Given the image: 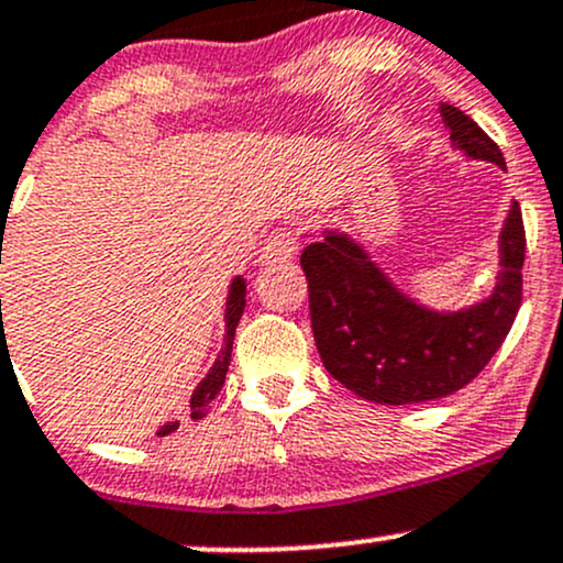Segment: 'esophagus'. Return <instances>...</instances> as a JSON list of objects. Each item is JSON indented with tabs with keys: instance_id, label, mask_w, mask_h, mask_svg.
Here are the masks:
<instances>
[{
	"instance_id": "34e87169",
	"label": "esophagus",
	"mask_w": 563,
	"mask_h": 563,
	"mask_svg": "<svg viewBox=\"0 0 563 563\" xmlns=\"http://www.w3.org/2000/svg\"><path fill=\"white\" fill-rule=\"evenodd\" d=\"M301 245V232L296 227H280L267 238L264 243L262 258L264 262H280V258H291Z\"/></svg>"
}]
</instances>
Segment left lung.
<instances>
[{
	"instance_id": "8db88e82",
	"label": "left lung",
	"mask_w": 563,
	"mask_h": 563,
	"mask_svg": "<svg viewBox=\"0 0 563 563\" xmlns=\"http://www.w3.org/2000/svg\"><path fill=\"white\" fill-rule=\"evenodd\" d=\"M452 141L475 159L505 168L499 146L452 103H441ZM503 272L494 294L465 312L422 310L336 232L301 251L310 288L314 344L323 366L347 390L374 404L404 406L446 398L484 372L521 307L527 232L512 202L499 240Z\"/></svg>"
}]
</instances>
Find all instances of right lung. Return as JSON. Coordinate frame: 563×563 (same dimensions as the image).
Returning a JSON list of instances; mask_svg holds the SVG:
<instances>
[{
  "label": "right lung",
  "instance_id": "1",
  "mask_svg": "<svg viewBox=\"0 0 563 563\" xmlns=\"http://www.w3.org/2000/svg\"><path fill=\"white\" fill-rule=\"evenodd\" d=\"M243 310H245V283L243 277H238V280L232 283L230 288V299H227V339H224V350H221L219 361L213 363V368L208 372L206 379L197 385L195 395H191V419H202L206 417L208 406H211V400L219 395L221 385H224L227 379V368H230V357H232V342H234V329H238L240 318H243ZM178 428V422H168L165 428H159L157 435H168Z\"/></svg>",
  "mask_w": 563,
  "mask_h": 563
}]
</instances>
